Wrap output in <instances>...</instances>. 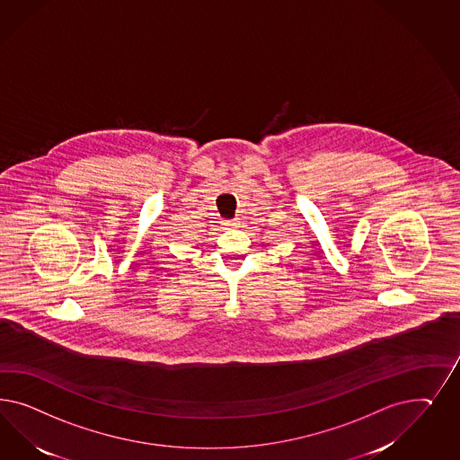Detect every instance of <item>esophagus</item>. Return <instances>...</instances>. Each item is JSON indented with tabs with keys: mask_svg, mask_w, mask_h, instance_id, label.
<instances>
[{
	"mask_svg": "<svg viewBox=\"0 0 460 460\" xmlns=\"http://www.w3.org/2000/svg\"><path fill=\"white\" fill-rule=\"evenodd\" d=\"M224 226H226V227H236L237 219H231V221H226V223H224Z\"/></svg>",
	"mask_w": 460,
	"mask_h": 460,
	"instance_id": "esophagus-1",
	"label": "esophagus"
}]
</instances>
